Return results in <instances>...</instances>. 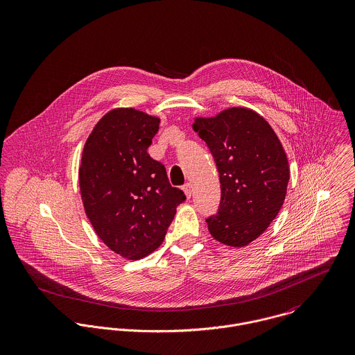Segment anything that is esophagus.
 <instances>
[{
    "label": "esophagus",
    "instance_id": "1",
    "mask_svg": "<svg viewBox=\"0 0 355 355\" xmlns=\"http://www.w3.org/2000/svg\"><path fill=\"white\" fill-rule=\"evenodd\" d=\"M183 191H184V194H186L187 198H191V184H190V183H186V184L183 186Z\"/></svg>",
    "mask_w": 355,
    "mask_h": 355
}]
</instances>
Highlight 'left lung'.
I'll return each instance as SVG.
<instances>
[{"label": "left lung", "mask_w": 355, "mask_h": 355, "mask_svg": "<svg viewBox=\"0 0 355 355\" xmlns=\"http://www.w3.org/2000/svg\"><path fill=\"white\" fill-rule=\"evenodd\" d=\"M220 175L218 211L206 218L213 239L231 248L255 241L280 211L287 194V154L270 124L249 107L234 106L196 117Z\"/></svg>", "instance_id": "8db88e82"}]
</instances>
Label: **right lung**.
<instances>
[{
  "instance_id": "right-lung-1",
  "label": "right lung",
  "mask_w": 355,
  "mask_h": 355,
  "mask_svg": "<svg viewBox=\"0 0 355 355\" xmlns=\"http://www.w3.org/2000/svg\"><path fill=\"white\" fill-rule=\"evenodd\" d=\"M158 125L159 117L142 110L112 109L82 153L79 187L86 216L102 242L128 259L159 248L176 207L186 200L148 153Z\"/></svg>"
}]
</instances>
